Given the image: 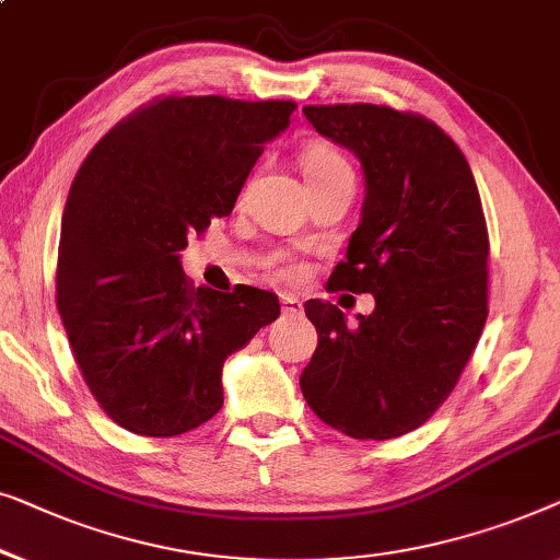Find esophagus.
Masks as SVG:
<instances>
[{
    "instance_id": "esophagus-1",
    "label": "esophagus",
    "mask_w": 560,
    "mask_h": 560,
    "mask_svg": "<svg viewBox=\"0 0 560 560\" xmlns=\"http://www.w3.org/2000/svg\"><path fill=\"white\" fill-rule=\"evenodd\" d=\"M281 310L283 314H289V317H296V314H302V302L291 294H281Z\"/></svg>"
}]
</instances>
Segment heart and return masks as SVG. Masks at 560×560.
Here are the masks:
<instances>
[{"instance_id": "1", "label": "heart", "mask_w": 560, "mask_h": 560, "mask_svg": "<svg viewBox=\"0 0 560 560\" xmlns=\"http://www.w3.org/2000/svg\"><path fill=\"white\" fill-rule=\"evenodd\" d=\"M299 162H302V172L310 190H317V187H325L329 183H335V179L352 175L348 160H345L329 141H312V144H306L302 149V154H299ZM273 271H277V277L281 279L294 277V266L283 261L273 266Z\"/></svg>"}]
</instances>
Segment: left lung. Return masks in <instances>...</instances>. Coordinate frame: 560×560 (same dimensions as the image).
<instances>
[{
	"label": "left lung",
	"instance_id": "obj_1",
	"mask_svg": "<svg viewBox=\"0 0 560 560\" xmlns=\"http://www.w3.org/2000/svg\"><path fill=\"white\" fill-rule=\"evenodd\" d=\"M322 137L365 172V202L329 291L373 294L348 327L310 299L317 350L299 385L327 427L352 439H396L448 398L487 322L490 238L462 149L427 116L375 104L304 106Z\"/></svg>",
	"mask_w": 560,
	"mask_h": 560
}]
</instances>
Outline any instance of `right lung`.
<instances>
[{"mask_svg":"<svg viewBox=\"0 0 560 560\" xmlns=\"http://www.w3.org/2000/svg\"><path fill=\"white\" fill-rule=\"evenodd\" d=\"M294 101L164 96L114 126L78 170L62 210L55 302L108 419L179 436L223 406V362L279 317L277 294L185 277L179 250L231 215L289 126Z\"/></svg>","mask_w":560,"mask_h":560,"instance_id":"1","label":"right lung"}]
</instances>
